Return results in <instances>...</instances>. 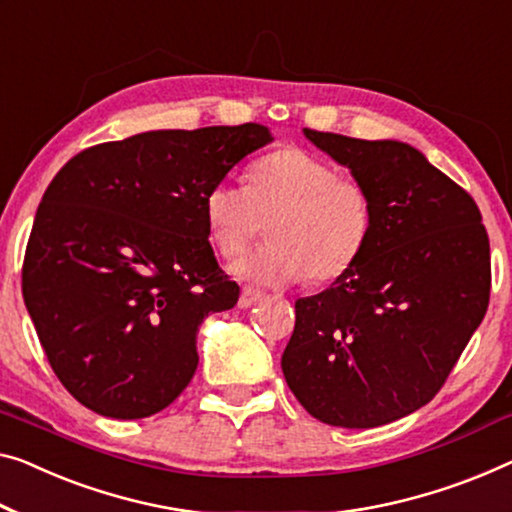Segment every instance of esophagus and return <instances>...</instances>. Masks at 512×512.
I'll use <instances>...</instances> for the list:
<instances>
[{"label": "esophagus", "instance_id": "1", "mask_svg": "<svg viewBox=\"0 0 512 512\" xmlns=\"http://www.w3.org/2000/svg\"><path fill=\"white\" fill-rule=\"evenodd\" d=\"M262 292H257L255 287H243L241 289V296H239V308H250V305H255L257 301H262Z\"/></svg>", "mask_w": 512, "mask_h": 512}]
</instances>
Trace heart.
<instances>
[{
	"label": "heart",
	"instance_id": "b5f03b06",
	"mask_svg": "<svg viewBox=\"0 0 512 512\" xmlns=\"http://www.w3.org/2000/svg\"><path fill=\"white\" fill-rule=\"evenodd\" d=\"M204 216L225 257L241 255L269 220L271 241L234 266L241 278L269 287L301 278L310 285L340 280L361 259L372 232L368 190L301 147L255 160L248 183H211Z\"/></svg>",
	"mask_w": 512,
	"mask_h": 512
}]
</instances>
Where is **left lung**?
<instances>
[{
  "label": "left lung",
  "mask_w": 512,
  "mask_h": 512,
  "mask_svg": "<svg viewBox=\"0 0 512 512\" xmlns=\"http://www.w3.org/2000/svg\"><path fill=\"white\" fill-rule=\"evenodd\" d=\"M305 137L368 190L372 232L354 269L296 301L282 375L317 421L377 427L421 409L490 303V239L467 190L395 140Z\"/></svg>",
  "instance_id": "obj_1"
}]
</instances>
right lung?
I'll return each instance as SVG.
<instances>
[{"label": "right lung", "mask_w": 512, "mask_h": 512, "mask_svg": "<svg viewBox=\"0 0 512 512\" xmlns=\"http://www.w3.org/2000/svg\"><path fill=\"white\" fill-rule=\"evenodd\" d=\"M266 126L149 131L73 156L29 234L22 296L68 393L110 418H147L197 370V329L239 285L209 243L204 195Z\"/></svg>", "instance_id": "add662e5"}]
</instances>
